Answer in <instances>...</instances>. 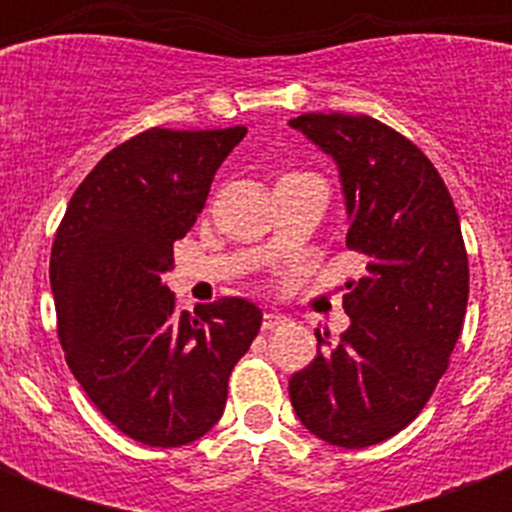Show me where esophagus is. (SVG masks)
I'll use <instances>...</instances> for the list:
<instances>
[{
  "label": "esophagus",
  "instance_id": "obj_1",
  "mask_svg": "<svg viewBox=\"0 0 512 512\" xmlns=\"http://www.w3.org/2000/svg\"><path fill=\"white\" fill-rule=\"evenodd\" d=\"M287 316H281V313H265L263 316V329L265 332H273V329H279L287 324Z\"/></svg>",
  "mask_w": 512,
  "mask_h": 512
}]
</instances>
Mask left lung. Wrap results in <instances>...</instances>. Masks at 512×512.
Listing matches in <instances>:
<instances>
[{
  "label": "left lung",
  "mask_w": 512,
  "mask_h": 512,
  "mask_svg": "<svg viewBox=\"0 0 512 512\" xmlns=\"http://www.w3.org/2000/svg\"><path fill=\"white\" fill-rule=\"evenodd\" d=\"M337 164L348 249L366 273L342 297L350 327L289 380L297 420L342 449L396 436L444 377L468 308V255L444 180L412 140L372 116L289 119Z\"/></svg>",
  "instance_id": "left-lung-1"
}]
</instances>
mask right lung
Returning a JSON list of instances; mask_svg holds the SVG:
<instances>
[{"label":"right lung","instance_id":"add662e5","mask_svg":"<svg viewBox=\"0 0 512 512\" xmlns=\"http://www.w3.org/2000/svg\"><path fill=\"white\" fill-rule=\"evenodd\" d=\"M247 135L146 130L108 151L68 201L50 255L66 361L124 436L185 446L215 428L228 377L260 332L241 297L177 311L164 284L220 164Z\"/></svg>","mask_w":512,"mask_h":512}]
</instances>
